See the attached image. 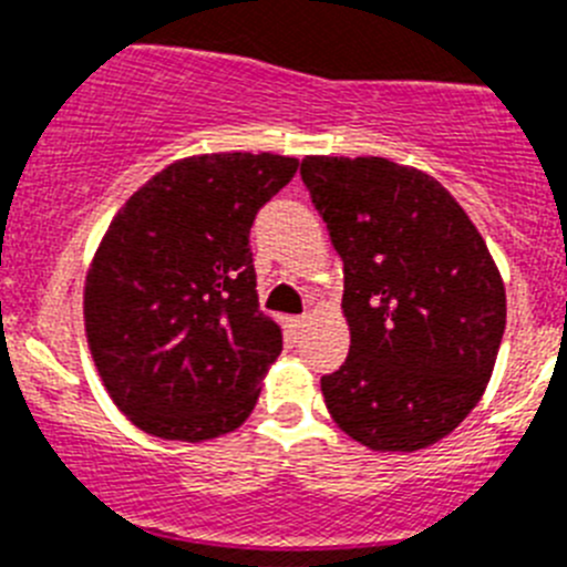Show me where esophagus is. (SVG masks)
I'll list each match as a JSON object with an SVG mask.
<instances>
[{
	"instance_id": "esophagus-1",
	"label": "esophagus",
	"mask_w": 567,
	"mask_h": 567,
	"mask_svg": "<svg viewBox=\"0 0 567 567\" xmlns=\"http://www.w3.org/2000/svg\"><path fill=\"white\" fill-rule=\"evenodd\" d=\"M288 328L293 336H302L305 328H308V319H305V316H293V319L288 321Z\"/></svg>"
}]
</instances>
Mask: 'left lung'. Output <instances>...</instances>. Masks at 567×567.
<instances>
[{
    "label": "left lung",
    "mask_w": 567,
    "mask_h": 567,
    "mask_svg": "<svg viewBox=\"0 0 567 567\" xmlns=\"http://www.w3.org/2000/svg\"><path fill=\"white\" fill-rule=\"evenodd\" d=\"M344 262L350 353L321 395L353 441L415 452L446 437L492 379L506 288L468 214L435 177L386 157L302 161Z\"/></svg>",
    "instance_id": "left-lung-1"
}]
</instances>
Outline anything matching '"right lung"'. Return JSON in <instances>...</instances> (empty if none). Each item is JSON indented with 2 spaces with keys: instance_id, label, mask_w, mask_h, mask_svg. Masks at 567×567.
Listing matches in <instances>:
<instances>
[{
  "instance_id": "right-lung-1",
  "label": "right lung",
  "mask_w": 567,
  "mask_h": 567,
  "mask_svg": "<svg viewBox=\"0 0 567 567\" xmlns=\"http://www.w3.org/2000/svg\"><path fill=\"white\" fill-rule=\"evenodd\" d=\"M296 166L271 152L183 157L112 217L86 271L84 328L137 430L200 443L251 415L282 330L259 310L248 234Z\"/></svg>"
}]
</instances>
